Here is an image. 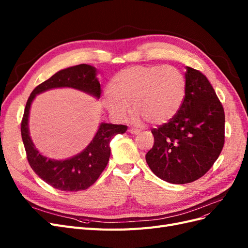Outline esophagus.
<instances>
[{"label": "esophagus", "mask_w": 248, "mask_h": 248, "mask_svg": "<svg viewBox=\"0 0 248 248\" xmlns=\"http://www.w3.org/2000/svg\"><path fill=\"white\" fill-rule=\"evenodd\" d=\"M128 131H129V133H131V134H138V133H140V130H139V129H136V128H129Z\"/></svg>", "instance_id": "esophagus-1"}]
</instances>
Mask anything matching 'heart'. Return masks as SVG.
<instances>
[{
    "mask_svg": "<svg viewBox=\"0 0 248 248\" xmlns=\"http://www.w3.org/2000/svg\"><path fill=\"white\" fill-rule=\"evenodd\" d=\"M186 94L183 73L171 66H133L119 71L108 85L104 107L122 120L132 106L131 121L162 124L176 116Z\"/></svg>",
    "mask_w": 248,
    "mask_h": 248,
    "instance_id": "heart-1",
    "label": "heart"
}]
</instances>
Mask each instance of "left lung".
Instances as JSON below:
<instances>
[{"mask_svg": "<svg viewBox=\"0 0 248 248\" xmlns=\"http://www.w3.org/2000/svg\"><path fill=\"white\" fill-rule=\"evenodd\" d=\"M186 94L176 116L152 129L154 145L146 161L172 184L196 181L211 169L224 144V111L207 78L186 67Z\"/></svg>", "mask_w": 248, "mask_h": 248, "instance_id": "obj_1", "label": "left lung"}]
</instances>
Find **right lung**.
Wrapping results in <instances>:
<instances>
[{
	"instance_id": "1",
	"label": "right lung",
	"mask_w": 248,
	"mask_h": 248,
	"mask_svg": "<svg viewBox=\"0 0 248 248\" xmlns=\"http://www.w3.org/2000/svg\"><path fill=\"white\" fill-rule=\"evenodd\" d=\"M96 76L97 69L88 64H80L60 70L47 80L37 86L26 104L20 130L28 161L44 182L59 190L79 191L93 185L108 166L111 139L117 134L126 132L127 126L101 123L91 142L80 153L68 159L57 160L42 155L30 137V108L36 95L56 88H72L99 99L101 89Z\"/></svg>"
}]
</instances>
